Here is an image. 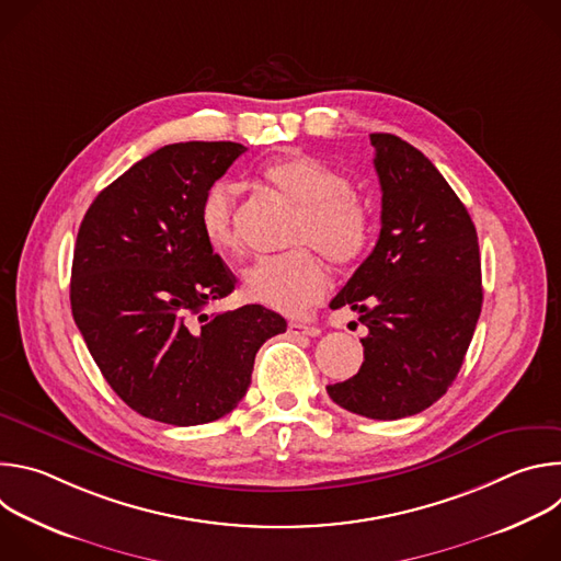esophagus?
<instances>
[{"instance_id": "1", "label": "esophagus", "mask_w": 561, "mask_h": 561, "mask_svg": "<svg viewBox=\"0 0 561 561\" xmlns=\"http://www.w3.org/2000/svg\"><path fill=\"white\" fill-rule=\"evenodd\" d=\"M288 333H290V335L317 337L319 333H322V329H319V327H312V324H304V322H290V324H288Z\"/></svg>"}]
</instances>
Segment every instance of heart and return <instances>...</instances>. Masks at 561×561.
<instances>
[{
    "label": "heart",
    "instance_id": "b5f03b06",
    "mask_svg": "<svg viewBox=\"0 0 561 561\" xmlns=\"http://www.w3.org/2000/svg\"><path fill=\"white\" fill-rule=\"evenodd\" d=\"M264 182L297 208L290 253L262 257L244 271V295L271 310L299 314L329 290V268L357 262L368 249L373 217L348 180L319 159L288 152L262 169ZM237 193L228 182L210 184L197 208L199 228L217 253L239 249Z\"/></svg>",
    "mask_w": 561,
    "mask_h": 561
}]
</instances>
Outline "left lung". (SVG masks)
Segmentation results:
<instances>
[{
	"mask_svg": "<svg viewBox=\"0 0 561 561\" xmlns=\"http://www.w3.org/2000/svg\"><path fill=\"white\" fill-rule=\"evenodd\" d=\"M381 230L373 253L335 295L368 335L364 364L327 386L335 404L370 420L426 411L448 390L482 312L477 230L431 159L409 141L373 133Z\"/></svg>",
	"mask_w": 561,
	"mask_h": 561,
	"instance_id": "obj_1",
	"label": "left lung"
}]
</instances>
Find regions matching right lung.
<instances>
[{"label":"right lung","instance_id":"1","mask_svg":"<svg viewBox=\"0 0 561 561\" xmlns=\"http://www.w3.org/2000/svg\"><path fill=\"white\" fill-rule=\"evenodd\" d=\"M247 148L169 144L106 186L77 232L70 308L104 379L139 415L173 426L230 413L260 346L286 319L260 304L228 312L234 275L199 228L197 208Z\"/></svg>","mask_w":561,"mask_h":561}]
</instances>
